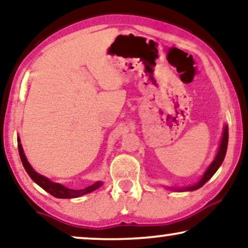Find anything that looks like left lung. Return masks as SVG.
Returning <instances> with one entry per match:
<instances>
[{
	"label": "left lung",
	"mask_w": 248,
	"mask_h": 248,
	"mask_svg": "<svg viewBox=\"0 0 248 248\" xmlns=\"http://www.w3.org/2000/svg\"><path fill=\"white\" fill-rule=\"evenodd\" d=\"M227 147H228V126H225V130H223V134H222L221 143H220L219 151H218V154H217V157L215 159V161H213L212 164L210 165V167L208 168V170L204 172V175H203L201 181H200L198 184L189 186V187L185 188V191H194V189H198L200 187H202V186L204 185L205 183L208 182L213 175H215V172L218 170L220 165L222 164L223 159H225V155H226V152H227ZM181 191H182V189H181Z\"/></svg>",
	"instance_id": "8db88e82"
}]
</instances>
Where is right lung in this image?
Instances as JSON below:
<instances>
[{"label": "right lung", "mask_w": 248, "mask_h": 248, "mask_svg": "<svg viewBox=\"0 0 248 248\" xmlns=\"http://www.w3.org/2000/svg\"><path fill=\"white\" fill-rule=\"evenodd\" d=\"M18 149H19V155H20V158H21L23 167H25L26 171L28 172V175L30 176V177H31L32 181L37 183V184H38L42 188L45 189L46 192H48L50 195L55 196V198H57V199L79 198V196L87 194V193L93 192V191H94V189H97L98 187H100V186H101V182H97L93 185L88 186V187H86V188L70 189L67 187H64L63 185L57 184V183L50 182L49 179L44 177V176L37 174V172L31 168V166L29 165V162L27 161V158H26V155H25V154H23V150H22V145H21V143H20V139H18Z\"/></svg>", "instance_id": "right-lung-1"}]
</instances>
